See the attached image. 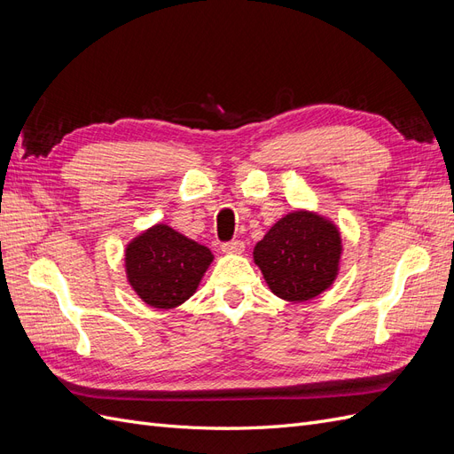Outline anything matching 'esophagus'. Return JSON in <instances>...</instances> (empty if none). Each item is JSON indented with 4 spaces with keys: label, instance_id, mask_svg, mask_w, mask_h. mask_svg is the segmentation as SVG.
<instances>
[{
    "label": "esophagus",
    "instance_id": "1",
    "mask_svg": "<svg viewBox=\"0 0 454 454\" xmlns=\"http://www.w3.org/2000/svg\"><path fill=\"white\" fill-rule=\"evenodd\" d=\"M222 252L225 254H242L244 252V242L242 240H231L222 244Z\"/></svg>",
    "mask_w": 454,
    "mask_h": 454
}]
</instances>
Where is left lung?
Here are the masks:
<instances>
[{
  "label": "left lung",
  "instance_id": "left-lung-1",
  "mask_svg": "<svg viewBox=\"0 0 454 454\" xmlns=\"http://www.w3.org/2000/svg\"><path fill=\"white\" fill-rule=\"evenodd\" d=\"M342 239L332 219L310 210L280 217L254 248L269 290L290 303L324 294L340 269Z\"/></svg>",
  "mask_w": 454,
  "mask_h": 454
}]
</instances>
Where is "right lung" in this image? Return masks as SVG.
<instances>
[{"label": "right lung", "mask_w": 454, "mask_h": 454, "mask_svg": "<svg viewBox=\"0 0 454 454\" xmlns=\"http://www.w3.org/2000/svg\"><path fill=\"white\" fill-rule=\"evenodd\" d=\"M214 261L206 246L167 223H155L125 248V272L134 294L153 309H176L197 292Z\"/></svg>", "instance_id": "1"}]
</instances>
